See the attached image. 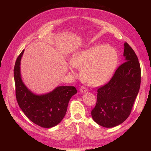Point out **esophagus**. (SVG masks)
<instances>
[{
    "label": "esophagus",
    "mask_w": 151,
    "mask_h": 151,
    "mask_svg": "<svg viewBox=\"0 0 151 151\" xmlns=\"http://www.w3.org/2000/svg\"><path fill=\"white\" fill-rule=\"evenodd\" d=\"M79 91L81 93H85L86 91H88V89H87L84 86H82L81 87V88L79 89Z\"/></svg>",
    "instance_id": "obj_1"
}]
</instances>
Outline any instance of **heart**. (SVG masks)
Listing matches in <instances>:
<instances>
[{
    "label": "heart",
    "mask_w": 151,
    "mask_h": 151,
    "mask_svg": "<svg viewBox=\"0 0 151 151\" xmlns=\"http://www.w3.org/2000/svg\"><path fill=\"white\" fill-rule=\"evenodd\" d=\"M118 56L116 50L107 45H97L80 52L72 65L81 70V79L91 86L102 85L109 79L116 68Z\"/></svg>",
    "instance_id": "1"
}]
</instances>
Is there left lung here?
<instances>
[{
  "label": "left lung",
  "instance_id": "1",
  "mask_svg": "<svg viewBox=\"0 0 151 151\" xmlns=\"http://www.w3.org/2000/svg\"><path fill=\"white\" fill-rule=\"evenodd\" d=\"M123 62L108 83L98 88L97 101L91 111L94 121L103 127L121 124L129 116L141 82L137 56L127 42L124 43Z\"/></svg>",
  "mask_w": 151,
  "mask_h": 151
}]
</instances>
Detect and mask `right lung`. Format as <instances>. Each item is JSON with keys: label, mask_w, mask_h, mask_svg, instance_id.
<instances>
[{"label": "right lung", "mask_w": 151, "mask_h": 151, "mask_svg": "<svg viewBox=\"0 0 151 151\" xmlns=\"http://www.w3.org/2000/svg\"><path fill=\"white\" fill-rule=\"evenodd\" d=\"M24 50L17 57L14 68L17 102L25 115L36 125L43 128L57 125L65 116L70 99L77 93L74 86H58L52 92L36 95L22 83L20 62Z\"/></svg>", "instance_id": "1"}]
</instances>
